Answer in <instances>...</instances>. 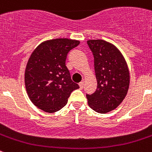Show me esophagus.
Instances as JSON below:
<instances>
[{
	"mask_svg": "<svg viewBox=\"0 0 152 152\" xmlns=\"http://www.w3.org/2000/svg\"><path fill=\"white\" fill-rule=\"evenodd\" d=\"M79 86H80V89H82V88H84V81H81V82L79 83Z\"/></svg>",
	"mask_w": 152,
	"mask_h": 152,
	"instance_id": "34e87169",
	"label": "esophagus"
}]
</instances>
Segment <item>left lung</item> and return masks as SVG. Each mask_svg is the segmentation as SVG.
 <instances>
[{"instance_id": "8db88e82", "label": "left lung", "mask_w": 152, "mask_h": 152, "mask_svg": "<svg viewBox=\"0 0 152 152\" xmlns=\"http://www.w3.org/2000/svg\"><path fill=\"white\" fill-rule=\"evenodd\" d=\"M88 44L94 57L97 87L87 94L89 107L99 113L117 108L128 92L129 70L124 56L116 45L103 39H89Z\"/></svg>"}]
</instances>
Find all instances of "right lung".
Listing matches in <instances>:
<instances>
[{"label": "right lung", "instance_id": "right-lung-1", "mask_svg": "<svg viewBox=\"0 0 152 152\" xmlns=\"http://www.w3.org/2000/svg\"><path fill=\"white\" fill-rule=\"evenodd\" d=\"M79 40L59 38L42 42L34 49L27 61L24 81L31 102L46 113H56L68 103L79 86L71 79L65 65L70 50Z\"/></svg>", "mask_w": 152, "mask_h": 152}]
</instances>
